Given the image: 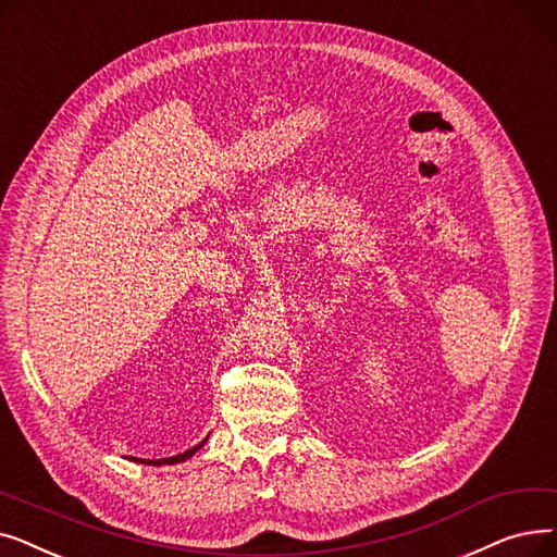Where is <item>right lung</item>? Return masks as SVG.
Here are the masks:
<instances>
[{"label":"right lung","instance_id":"add662e5","mask_svg":"<svg viewBox=\"0 0 557 557\" xmlns=\"http://www.w3.org/2000/svg\"><path fill=\"white\" fill-rule=\"evenodd\" d=\"M206 440L208 437H203L199 444H195L193 448H188V451H183V454H178V456H172V458H161V460H145V458H128V460H134V462H140V465H151V467H161V465H176V462H185V460H190L199 448L206 444Z\"/></svg>","mask_w":557,"mask_h":557}]
</instances>
